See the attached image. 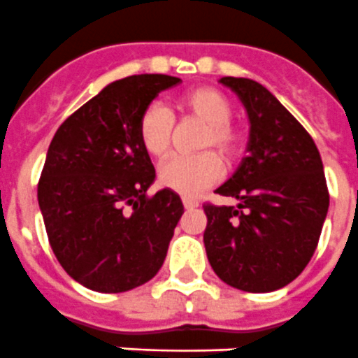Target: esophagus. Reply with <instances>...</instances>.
Here are the masks:
<instances>
[{
  "label": "esophagus",
  "mask_w": 358,
  "mask_h": 358,
  "mask_svg": "<svg viewBox=\"0 0 358 358\" xmlns=\"http://www.w3.org/2000/svg\"><path fill=\"white\" fill-rule=\"evenodd\" d=\"M182 202H184L185 209H194V207H198V200H194V198L184 196L182 198Z\"/></svg>",
  "instance_id": "1"
}]
</instances>
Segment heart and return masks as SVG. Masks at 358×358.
I'll return each instance as SVG.
<instances>
[{
	"instance_id": "heart-1",
	"label": "heart",
	"mask_w": 358,
	"mask_h": 358,
	"mask_svg": "<svg viewBox=\"0 0 358 358\" xmlns=\"http://www.w3.org/2000/svg\"><path fill=\"white\" fill-rule=\"evenodd\" d=\"M182 118L203 123L198 149H216L227 160H235L242 151L244 136L231 122L233 103L215 87H198L176 100ZM174 134L173 114L162 103L147 105L138 120V140L143 151L152 158H165L171 151ZM224 174V164L215 151L194 156H174L160 167V184L174 193H202L215 185Z\"/></svg>"
}]
</instances>
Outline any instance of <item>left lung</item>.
Here are the masks:
<instances>
[{
    "instance_id": "obj_1",
    "label": "left lung",
    "mask_w": 358,
    "mask_h": 358,
    "mask_svg": "<svg viewBox=\"0 0 358 358\" xmlns=\"http://www.w3.org/2000/svg\"><path fill=\"white\" fill-rule=\"evenodd\" d=\"M251 122L248 155L222 196L238 206L203 203V245L220 280L249 293H269L304 271L329 207L326 176L313 138L260 83L225 76Z\"/></svg>"
}]
</instances>
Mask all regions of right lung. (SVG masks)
Masks as SVG:
<instances>
[{"label":"right lung","instance_id":"add662e5","mask_svg":"<svg viewBox=\"0 0 358 358\" xmlns=\"http://www.w3.org/2000/svg\"><path fill=\"white\" fill-rule=\"evenodd\" d=\"M180 82L167 74L113 82L50 142L38 182L45 229L63 269L89 289H134L164 264L184 206L171 189L147 194L156 173L138 140V120Z\"/></svg>","mask_w":358,"mask_h":358}]
</instances>
